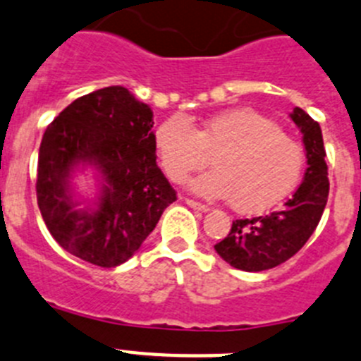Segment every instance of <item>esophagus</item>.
Here are the masks:
<instances>
[{"instance_id": "34e87169", "label": "esophagus", "mask_w": 361, "mask_h": 361, "mask_svg": "<svg viewBox=\"0 0 361 361\" xmlns=\"http://www.w3.org/2000/svg\"><path fill=\"white\" fill-rule=\"evenodd\" d=\"M185 203L188 204V207H192V209H196V210H201V212H207V210H209V204H204V203H200V201H196V200H185Z\"/></svg>"}]
</instances>
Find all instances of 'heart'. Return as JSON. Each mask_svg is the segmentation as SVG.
<instances>
[{
  "mask_svg": "<svg viewBox=\"0 0 361 361\" xmlns=\"http://www.w3.org/2000/svg\"><path fill=\"white\" fill-rule=\"evenodd\" d=\"M165 174L176 183L210 164L212 173L192 181L204 197L225 200L237 212L271 209L295 190L306 157L293 136L250 108L228 109L192 126L185 116L165 118L154 131Z\"/></svg>",
  "mask_w": 361,
  "mask_h": 361,
  "instance_id": "heart-1",
  "label": "heart"
}]
</instances>
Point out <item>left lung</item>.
Returning a JSON list of instances; mask_svg holds the SVG:
<instances>
[{"mask_svg":"<svg viewBox=\"0 0 361 361\" xmlns=\"http://www.w3.org/2000/svg\"><path fill=\"white\" fill-rule=\"evenodd\" d=\"M291 120L306 145L307 169L302 183L281 210L235 219L228 235L214 246L223 261L243 271H264L293 257L313 235L326 209L329 180L320 126L300 108L293 109Z\"/></svg>","mask_w":361,"mask_h":361,"instance_id":"1","label":"left lung"}]
</instances>
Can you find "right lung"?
I'll list each match as a JSON object with an SVG mask.
<instances>
[{
    "label": "right lung",
    "instance_id": "1",
    "mask_svg": "<svg viewBox=\"0 0 361 361\" xmlns=\"http://www.w3.org/2000/svg\"><path fill=\"white\" fill-rule=\"evenodd\" d=\"M152 111L122 86L79 97L47 128L39 147L37 204L51 237L102 268L128 261L176 201L157 165ZM77 163L95 164L104 187L97 209L75 211L69 180Z\"/></svg>",
    "mask_w": 361,
    "mask_h": 361
}]
</instances>
